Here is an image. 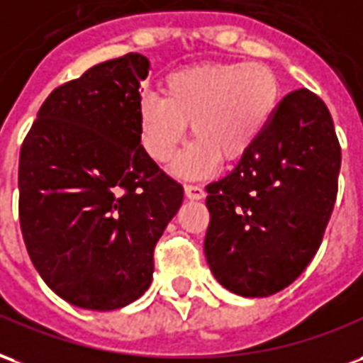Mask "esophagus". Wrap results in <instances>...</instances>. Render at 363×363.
Segmentation results:
<instances>
[{"mask_svg": "<svg viewBox=\"0 0 363 363\" xmlns=\"http://www.w3.org/2000/svg\"><path fill=\"white\" fill-rule=\"evenodd\" d=\"M184 189H185V197H187V199L199 201V199H203V197H205V189H203L201 185L189 184V185H185Z\"/></svg>", "mask_w": 363, "mask_h": 363, "instance_id": "1", "label": "esophagus"}]
</instances>
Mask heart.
Wrapping results in <instances>:
<instances>
[{
    "instance_id": "obj_1",
    "label": "heart",
    "mask_w": 363,
    "mask_h": 363,
    "mask_svg": "<svg viewBox=\"0 0 363 363\" xmlns=\"http://www.w3.org/2000/svg\"><path fill=\"white\" fill-rule=\"evenodd\" d=\"M160 92L139 100L143 150L152 162H170L191 123L195 141L174 170L205 178L220 160L236 164L255 149L279 108L280 83L265 63L208 62L166 75Z\"/></svg>"
}]
</instances>
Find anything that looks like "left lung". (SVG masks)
Returning <instances> with one entry per match:
<instances>
[{
  "mask_svg": "<svg viewBox=\"0 0 363 363\" xmlns=\"http://www.w3.org/2000/svg\"><path fill=\"white\" fill-rule=\"evenodd\" d=\"M340 145L315 92L282 98L255 149L207 185L205 255L230 292L263 298L315 257L338 193Z\"/></svg>",
  "mask_w": 363,
  "mask_h": 363,
  "instance_id": "1",
  "label": "left lung"
}]
</instances>
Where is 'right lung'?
<instances>
[{
	"label": "right lung",
	"mask_w": 363,
	"mask_h": 363,
	"mask_svg": "<svg viewBox=\"0 0 363 363\" xmlns=\"http://www.w3.org/2000/svg\"><path fill=\"white\" fill-rule=\"evenodd\" d=\"M149 60L125 54L60 84L18 158V220L30 261L60 298L110 311L141 298L184 187L139 141Z\"/></svg>",
	"instance_id": "1"
}]
</instances>
